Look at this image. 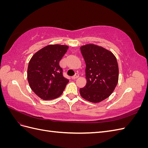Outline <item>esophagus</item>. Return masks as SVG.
Returning <instances> with one entry per match:
<instances>
[{
	"mask_svg": "<svg viewBox=\"0 0 148 148\" xmlns=\"http://www.w3.org/2000/svg\"><path fill=\"white\" fill-rule=\"evenodd\" d=\"M79 77V75L78 73H76L74 76H73V77H71V79H77V78Z\"/></svg>",
	"mask_w": 148,
	"mask_h": 148,
	"instance_id": "1",
	"label": "esophagus"
}]
</instances>
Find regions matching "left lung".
<instances>
[{
    "mask_svg": "<svg viewBox=\"0 0 148 148\" xmlns=\"http://www.w3.org/2000/svg\"><path fill=\"white\" fill-rule=\"evenodd\" d=\"M86 63V84L79 89L83 99L97 103L110 96L119 81V66L114 53L96 44L80 47Z\"/></svg>",
    "mask_w": 148,
    "mask_h": 148,
    "instance_id": "left-lung-1",
    "label": "left lung"
}]
</instances>
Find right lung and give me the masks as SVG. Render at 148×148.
<instances>
[{"instance_id": "1", "label": "right lung", "mask_w": 148, "mask_h": 148, "mask_svg": "<svg viewBox=\"0 0 148 148\" xmlns=\"http://www.w3.org/2000/svg\"><path fill=\"white\" fill-rule=\"evenodd\" d=\"M69 46L51 44L40 49L29 62L27 78L29 86L43 100L61 96L69 80L63 75L59 62Z\"/></svg>"}]
</instances>
